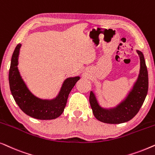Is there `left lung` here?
Here are the masks:
<instances>
[{
  "label": "left lung",
  "mask_w": 155,
  "mask_h": 155,
  "mask_svg": "<svg viewBox=\"0 0 155 155\" xmlns=\"http://www.w3.org/2000/svg\"><path fill=\"white\" fill-rule=\"evenodd\" d=\"M137 53L140 61L138 77L127 96L118 105L109 109L101 107L94 93L90 92V106L97 120L106 124H122L132 119L139 111L147 94L148 73L143 54L139 50Z\"/></svg>",
  "instance_id": "8db88e82"
}]
</instances>
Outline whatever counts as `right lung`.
<instances>
[{
	"mask_svg": "<svg viewBox=\"0 0 155 155\" xmlns=\"http://www.w3.org/2000/svg\"><path fill=\"white\" fill-rule=\"evenodd\" d=\"M22 44H19L12 54L9 71V84L12 95L21 110L31 117L39 120H51L60 116L64 111L67 99L79 76L66 78L58 94L52 99L36 97L27 87L18 70V59Z\"/></svg>",
	"mask_w": 155,
	"mask_h": 155,
	"instance_id": "1",
	"label": "right lung"
}]
</instances>
